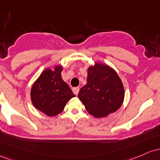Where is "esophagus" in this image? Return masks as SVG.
<instances>
[{"mask_svg": "<svg viewBox=\"0 0 160 160\" xmlns=\"http://www.w3.org/2000/svg\"><path fill=\"white\" fill-rule=\"evenodd\" d=\"M72 91H73V93H74V94H75V95H78V92H79V88H78V87L73 88H72Z\"/></svg>", "mask_w": 160, "mask_h": 160, "instance_id": "1", "label": "esophagus"}]
</instances>
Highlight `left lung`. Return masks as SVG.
<instances>
[{"mask_svg":"<svg viewBox=\"0 0 160 160\" xmlns=\"http://www.w3.org/2000/svg\"><path fill=\"white\" fill-rule=\"evenodd\" d=\"M78 97L89 114L102 118L121 107L125 91L116 71L98 62L88 69L87 84L80 89Z\"/></svg>","mask_w":160,"mask_h":160,"instance_id":"8db88e82","label":"left lung"}]
</instances>
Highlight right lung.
Segmentation results:
<instances>
[{
  "mask_svg": "<svg viewBox=\"0 0 160 160\" xmlns=\"http://www.w3.org/2000/svg\"><path fill=\"white\" fill-rule=\"evenodd\" d=\"M62 67L48 68L38 77L31 89V100L35 108L48 116L60 114L66 103L75 95L62 80Z\"/></svg>",
  "mask_w": 160,
  "mask_h": 160,
  "instance_id": "add662e5",
  "label": "right lung"
}]
</instances>
